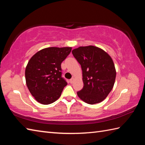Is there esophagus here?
<instances>
[{
    "label": "esophagus",
    "mask_w": 145,
    "mask_h": 145,
    "mask_svg": "<svg viewBox=\"0 0 145 145\" xmlns=\"http://www.w3.org/2000/svg\"><path fill=\"white\" fill-rule=\"evenodd\" d=\"M74 81V78H72L71 79H70V84H72V83Z\"/></svg>",
    "instance_id": "1"
}]
</instances>
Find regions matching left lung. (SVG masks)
I'll return each instance as SVG.
<instances>
[{
    "label": "left lung",
    "instance_id": "left-lung-1",
    "mask_svg": "<svg viewBox=\"0 0 145 145\" xmlns=\"http://www.w3.org/2000/svg\"><path fill=\"white\" fill-rule=\"evenodd\" d=\"M72 54L80 64L84 87L78 97L88 104L100 103L112 90L116 78L113 60L106 52L95 46L80 47Z\"/></svg>",
    "mask_w": 145,
    "mask_h": 145
}]
</instances>
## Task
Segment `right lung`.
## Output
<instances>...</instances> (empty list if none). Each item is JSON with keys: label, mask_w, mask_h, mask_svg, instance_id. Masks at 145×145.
<instances>
[{"label": "right lung", "mask_w": 145, "mask_h": 145, "mask_svg": "<svg viewBox=\"0 0 145 145\" xmlns=\"http://www.w3.org/2000/svg\"><path fill=\"white\" fill-rule=\"evenodd\" d=\"M71 50V47L46 48L30 59L25 69L26 84L38 102L48 105L60 97L67 85L62 77L61 63Z\"/></svg>", "instance_id": "add662e5"}]
</instances>
